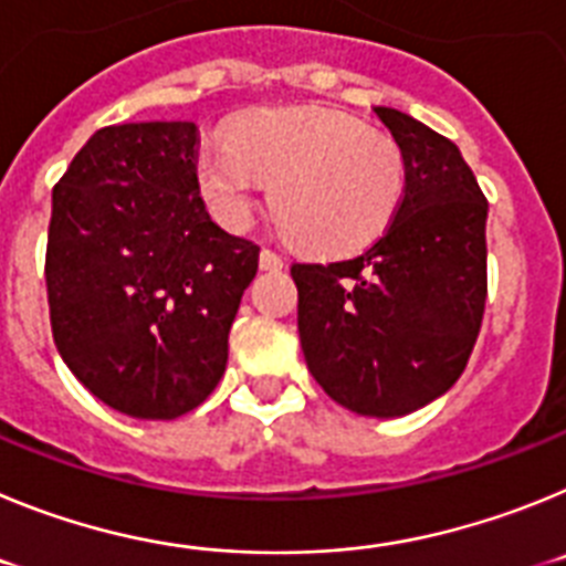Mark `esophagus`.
Masks as SVG:
<instances>
[{
    "label": "esophagus",
    "instance_id": "1",
    "mask_svg": "<svg viewBox=\"0 0 566 566\" xmlns=\"http://www.w3.org/2000/svg\"><path fill=\"white\" fill-rule=\"evenodd\" d=\"M283 266H286V263H283V258H280L277 252H272V249H263V252H260V269H263V272H280Z\"/></svg>",
    "mask_w": 566,
    "mask_h": 566
}]
</instances>
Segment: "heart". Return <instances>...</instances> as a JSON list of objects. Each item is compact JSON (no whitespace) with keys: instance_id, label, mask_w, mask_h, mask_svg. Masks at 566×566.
Wrapping results in <instances>:
<instances>
[{"instance_id":"b5f03b06","label":"heart","mask_w":566,"mask_h":566,"mask_svg":"<svg viewBox=\"0 0 566 566\" xmlns=\"http://www.w3.org/2000/svg\"><path fill=\"white\" fill-rule=\"evenodd\" d=\"M203 201L223 223L249 221L266 184L280 232L303 252L343 258L391 227L405 195V158L377 129L317 104L252 115L232 142L195 161Z\"/></svg>"}]
</instances>
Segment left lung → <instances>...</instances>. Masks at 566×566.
Masks as SVG:
<instances>
[{
	"label": "left lung",
	"instance_id": "left-lung-1",
	"mask_svg": "<svg viewBox=\"0 0 566 566\" xmlns=\"http://www.w3.org/2000/svg\"><path fill=\"white\" fill-rule=\"evenodd\" d=\"M374 115L405 158L391 227L359 258L294 263L292 277L312 377L348 411L391 419L468 365L488 297V201L457 144L399 109Z\"/></svg>",
	"mask_w": 566,
	"mask_h": 566
}]
</instances>
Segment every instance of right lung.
<instances>
[{"mask_svg": "<svg viewBox=\"0 0 566 566\" xmlns=\"http://www.w3.org/2000/svg\"><path fill=\"white\" fill-rule=\"evenodd\" d=\"M198 127H104L53 189L50 326L78 382L113 411L175 419L221 382L260 249L209 218Z\"/></svg>", "mask_w": 566, "mask_h": 566, "instance_id": "add662e5", "label": "right lung"}]
</instances>
